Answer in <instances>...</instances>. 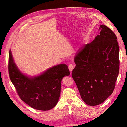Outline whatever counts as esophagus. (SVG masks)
Instances as JSON below:
<instances>
[{"mask_svg":"<svg viewBox=\"0 0 127 127\" xmlns=\"http://www.w3.org/2000/svg\"><path fill=\"white\" fill-rule=\"evenodd\" d=\"M74 65H73L72 64H70L69 65V66H68V68H69V69L70 70V72H71L73 70V69H74Z\"/></svg>","mask_w":127,"mask_h":127,"instance_id":"obj_1","label":"esophagus"}]
</instances>
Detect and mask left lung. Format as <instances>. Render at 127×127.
Wrapping results in <instances>:
<instances>
[{"mask_svg":"<svg viewBox=\"0 0 127 127\" xmlns=\"http://www.w3.org/2000/svg\"><path fill=\"white\" fill-rule=\"evenodd\" d=\"M99 29L100 34L77 52L71 74L83 101L91 106L103 103L112 94L119 73L117 37L105 25Z\"/></svg>","mask_w":127,"mask_h":127,"instance_id":"left-lung-1","label":"left lung"}]
</instances>
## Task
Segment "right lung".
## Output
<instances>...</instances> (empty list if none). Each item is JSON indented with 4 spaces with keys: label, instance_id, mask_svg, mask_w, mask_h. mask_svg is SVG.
I'll list each match as a JSON object with an SVG mask.
<instances>
[{
    "label": "right lung",
    "instance_id": "right-lung-1",
    "mask_svg": "<svg viewBox=\"0 0 127 127\" xmlns=\"http://www.w3.org/2000/svg\"><path fill=\"white\" fill-rule=\"evenodd\" d=\"M8 69L11 81L22 100L31 108L48 111L57 104L61 92V81L70 75L67 65L59 64L35 77L26 76L14 62L11 50Z\"/></svg>",
    "mask_w": 127,
    "mask_h": 127
}]
</instances>
